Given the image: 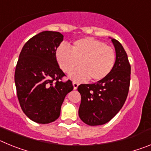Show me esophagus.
Segmentation results:
<instances>
[{"mask_svg":"<svg viewBox=\"0 0 151 151\" xmlns=\"http://www.w3.org/2000/svg\"><path fill=\"white\" fill-rule=\"evenodd\" d=\"M73 88H74V90H76L77 88H78V84L77 83V82H73Z\"/></svg>","mask_w":151,"mask_h":151,"instance_id":"1","label":"esophagus"}]
</instances>
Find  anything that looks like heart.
<instances>
[{
    "label": "heart",
    "mask_w": 151,
    "mask_h": 151,
    "mask_svg": "<svg viewBox=\"0 0 151 151\" xmlns=\"http://www.w3.org/2000/svg\"><path fill=\"white\" fill-rule=\"evenodd\" d=\"M56 59L62 71L69 73L76 69L69 77L76 82H85L91 78L98 82L106 78L113 70L116 62L115 52L106 44L91 38L77 40L72 50L61 45L56 51Z\"/></svg>",
    "instance_id": "1"
}]
</instances>
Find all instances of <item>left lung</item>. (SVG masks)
<instances>
[{
    "instance_id": "obj_1",
    "label": "left lung",
    "mask_w": 151,
    "mask_h": 151,
    "mask_svg": "<svg viewBox=\"0 0 151 151\" xmlns=\"http://www.w3.org/2000/svg\"><path fill=\"white\" fill-rule=\"evenodd\" d=\"M111 41L116 50V62L111 73L97 83L78 87L82 97L78 116L91 126L111 120L122 109L129 93L131 66L127 54L117 40L111 38Z\"/></svg>"
}]
</instances>
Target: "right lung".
I'll return each instance as SVG.
<instances>
[{
    "mask_svg": "<svg viewBox=\"0 0 151 151\" xmlns=\"http://www.w3.org/2000/svg\"><path fill=\"white\" fill-rule=\"evenodd\" d=\"M63 40L58 32L45 31L25 44L15 71L17 97L23 113L37 123L47 124L59 118L64 98L73 89L56 59Z\"/></svg>",
    "mask_w": 151,
    "mask_h": 151,
    "instance_id": "add662e5",
    "label": "right lung"
}]
</instances>
